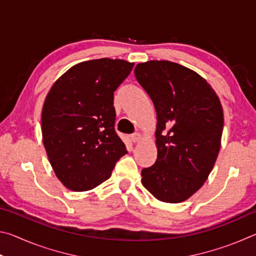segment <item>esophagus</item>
Here are the masks:
<instances>
[{"label":"esophagus","mask_w":256,"mask_h":256,"mask_svg":"<svg viewBox=\"0 0 256 256\" xmlns=\"http://www.w3.org/2000/svg\"><path fill=\"white\" fill-rule=\"evenodd\" d=\"M140 140H141V136L138 133H134L131 136V141L133 144H138V142H140Z\"/></svg>","instance_id":"34e87169"}]
</instances>
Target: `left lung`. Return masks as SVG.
Instances as JSON below:
<instances>
[{
	"instance_id": "1",
	"label": "left lung",
	"mask_w": 256,
	"mask_h": 256,
	"mask_svg": "<svg viewBox=\"0 0 256 256\" xmlns=\"http://www.w3.org/2000/svg\"><path fill=\"white\" fill-rule=\"evenodd\" d=\"M136 81L157 112V160L141 172L142 184L158 198L178 203L206 180L220 150L224 112L210 84L170 60H149L134 68Z\"/></svg>"
}]
</instances>
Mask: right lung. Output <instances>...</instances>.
<instances>
[{"instance_id":"obj_1","label":"right lung","mask_w":256,"mask_h":256,"mask_svg":"<svg viewBox=\"0 0 256 256\" xmlns=\"http://www.w3.org/2000/svg\"><path fill=\"white\" fill-rule=\"evenodd\" d=\"M133 66L107 58L79 63L47 94L42 142L56 176L68 188L82 192L96 188L128 154L115 132L114 92Z\"/></svg>"}]
</instances>
